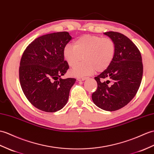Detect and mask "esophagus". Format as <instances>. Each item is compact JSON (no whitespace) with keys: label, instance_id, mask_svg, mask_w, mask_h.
Instances as JSON below:
<instances>
[{"label":"esophagus","instance_id":"obj_1","mask_svg":"<svg viewBox=\"0 0 154 154\" xmlns=\"http://www.w3.org/2000/svg\"><path fill=\"white\" fill-rule=\"evenodd\" d=\"M85 79H87V77H77V80L79 81H84Z\"/></svg>","mask_w":154,"mask_h":154}]
</instances>
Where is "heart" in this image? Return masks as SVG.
Wrapping results in <instances>:
<instances>
[{"label": "heart", "instance_id": "1", "mask_svg": "<svg viewBox=\"0 0 154 154\" xmlns=\"http://www.w3.org/2000/svg\"><path fill=\"white\" fill-rule=\"evenodd\" d=\"M115 52L116 45L112 38L85 35L74 41L73 46H66L63 57L70 67H74L71 74L79 77L106 70L112 62ZM82 58L84 61L77 66Z\"/></svg>", "mask_w": 154, "mask_h": 154}]
</instances>
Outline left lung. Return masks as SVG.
I'll return each instance as SVG.
<instances>
[{
    "mask_svg": "<svg viewBox=\"0 0 154 154\" xmlns=\"http://www.w3.org/2000/svg\"><path fill=\"white\" fill-rule=\"evenodd\" d=\"M103 34L115 42L116 52L109 66L94 77L98 87L92 99L98 108L112 112L123 108L135 96L142 81L143 64L140 51L127 37L114 31Z\"/></svg>",
    "mask_w": 154,
    "mask_h": 154,
    "instance_id": "1",
    "label": "left lung"
}]
</instances>
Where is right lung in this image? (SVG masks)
Returning <instances> with one entry per match:
<instances>
[{
    "mask_svg": "<svg viewBox=\"0 0 154 154\" xmlns=\"http://www.w3.org/2000/svg\"><path fill=\"white\" fill-rule=\"evenodd\" d=\"M71 40L66 31L42 35L28 45L21 58V88L31 104L43 112L62 109L76 81L74 78H61L69 69L63 50Z\"/></svg>",
    "mask_w": 154,
    "mask_h": 154,
    "instance_id": "obj_1",
    "label": "right lung"
}]
</instances>
